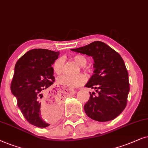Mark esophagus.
Listing matches in <instances>:
<instances>
[{
	"mask_svg": "<svg viewBox=\"0 0 148 148\" xmlns=\"http://www.w3.org/2000/svg\"><path fill=\"white\" fill-rule=\"evenodd\" d=\"M64 88H66V90H68V91L70 92V93L74 94V93H75V92H76V90H75L72 89V88H69V87H68V86H65Z\"/></svg>",
	"mask_w": 148,
	"mask_h": 148,
	"instance_id": "obj_1",
	"label": "esophagus"
}]
</instances>
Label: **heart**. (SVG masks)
I'll list each match as a JSON object with an SVG mask.
<instances>
[{"mask_svg": "<svg viewBox=\"0 0 148 148\" xmlns=\"http://www.w3.org/2000/svg\"><path fill=\"white\" fill-rule=\"evenodd\" d=\"M73 60L80 66H84L86 63V59L80 55H76L72 58ZM53 70L56 74H62L64 71V60L58 58L53 64ZM86 82V77L83 74H78L76 76L62 75L58 77V82L64 86L71 88H77L83 85Z\"/></svg>", "mask_w": 148, "mask_h": 148, "instance_id": "obj_1", "label": "heart"}]
</instances>
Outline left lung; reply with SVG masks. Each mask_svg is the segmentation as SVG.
<instances>
[{
    "instance_id": "left-lung-1",
    "label": "left lung",
    "mask_w": 148,
    "mask_h": 148,
    "mask_svg": "<svg viewBox=\"0 0 148 148\" xmlns=\"http://www.w3.org/2000/svg\"><path fill=\"white\" fill-rule=\"evenodd\" d=\"M72 51L91 56L94 74L85 85L95 90L84 106L86 115L94 121L107 122L125 110L129 92V74L119 53L106 43L95 41Z\"/></svg>"
}]
</instances>
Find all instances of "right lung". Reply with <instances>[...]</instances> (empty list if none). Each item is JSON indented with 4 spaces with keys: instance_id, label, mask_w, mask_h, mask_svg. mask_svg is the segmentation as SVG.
<instances>
[{
    "instance_id": "1",
    "label": "right lung",
    "mask_w": 148,
    "mask_h": 148,
    "mask_svg": "<svg viewBox=\"0 0 148 148\" xmlns=\"http://www.w3.org/2000/svg\"><path fill=\"white\" fill-rule=\"evenodd\" d=\"M60 52L45 49L27 51L19 59L11 84V92L26 121L40 128L48 127L58 121L62 110V95L51 89L55 81L52 65ZM53 102L50 115L45 120L41 109L47 102Z\"/></svg>"
}]
</instances>
